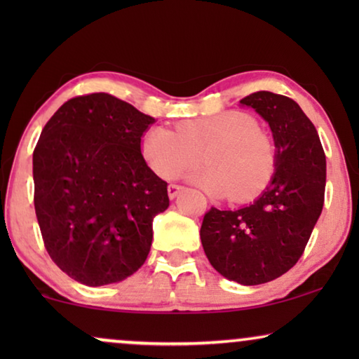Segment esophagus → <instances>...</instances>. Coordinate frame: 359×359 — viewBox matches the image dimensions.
<instances>
[{"mask_svg":"<svg viewBox=\"0 0 359 359\" xmlns=\"http://www.w3.org/2000/svg\"><path fill=\"white\" fill-rule=\"evenodd\" d=\"M181 191H183V186H180V184H170L168 186V196H170V199H175L176 196H178Z\"/></svg>","mask_w":359,"mask_h":359,"instance_id":"esophagus-1","label":"esophagus"}]
</instances>
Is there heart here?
<instances>
[{
  "label": "heart",
  "instance_id": "b5f03b06",
  "mask_svg": "<svg viewBox=\"0 0 359 359\" xmlns=\"http://www.w3.org/2000/svg\"><path fill=\"white\" fill-rule=\"evenodd\" d=\"M142 155L161 178H176L204 160L210 165L193 178L214 194L237 203L262 193L276 170V145L247 112L225 111L183 121L178 132L154 127L142 142Z\"/></svg>",
  "mask_w": 359,
  "mask_h": 359
}]
</instances>
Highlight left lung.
Masks as SVG:
<instances>
[{"instance_id": "1", "label": "left lung", "mask_w": 359, "mask_h": 359, "mask_svg": "<svg viewBox=\"0 0 359 359\" xmlns=\"http://www.w3.org/2000/svg\"><path fill=\"white\" fill-rule=\"evenodd\" d=\"M240 102L269 124L276 171L266 191L247 208H210L201 242L215 271L257 286L283 276L302 257L323 208L327 161L316 127L291 97L257 91Z\"/></svg>"}]
</instances>
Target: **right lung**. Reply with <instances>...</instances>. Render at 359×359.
Returning a JSON list of instances; mask_svg holds the SVG:
<instances>
[{
	"instance_id": "right-lung-1",
	"label": "right lung",
	"mask_w": 359,
	"mask_h": 359,
	"mask_svg": "<svg viewBox=\"0 0 359 359\" xmlns=\"http://www.w3.org/2000/svg\"><path fill=\"white\" fill-rule=\"evenodd\" d=\"M154 117L107 93L68 100L32 155L34 205L53 263L86 286L119 283L149 257L168 184L149 168L142 135Z\"/></svg>"
}]
</instances>
